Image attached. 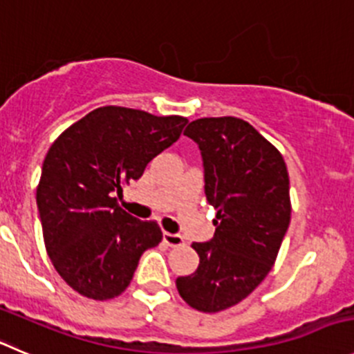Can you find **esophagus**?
Here are the masks:
<instances>
[{
  "mask_svg": "<svg viewBox=\"0 0 354 354\" xmlns=\"http://www.w3.org/2000/svg\"><path fill=\"white\" fill-rule=\"evenodd\" d=\"M163 240L168 247H183L184 245V238L180 234H174V233H165Z\"/></svg>",
  "mask_w": 354,
  "mask_h": 354,
  "instance_id": "esophagus-1",
  "label": "esophagus"
}]
</instances>
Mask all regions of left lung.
<instances>
[{
  "mask_svg": "<svg viewBox=\"0 0 354 354\" xmlns=\"http://www.w3.org/2000/svg\"><path fill=\"white\" fill-rule=\"evenodd\" d=\"M184 136L200 147L217 215L214 238L193 243L198 269L175 285L193 309L218 313L247 299L278 257L292 214L288 171L280 151L240 118H200Z\"/></svg>",
  "mask_w": 354,
  "mask_h": 354,
  "instance_id": "obj_1",
  "label": "left lung"
}]
</instances>
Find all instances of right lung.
Listing matches in <instances>:
<instances>
[{
    "mask_svg": "<svg viewBox=\"0 0 354 354\" xmlns=\"http://www.w3.org/2000/svg\"><path fill=\"white\" fill-rule=\"evenodd\" d=\"M187 118L97 107L64 130L46 153L36 189L46 254L83 297L109 301L127 290L139 259L163 238L156 221L118 205L123 186L180 137Z\"/></svg>",
    "mask_w": 354,
    "mask_h": 354,
    "instance_id": "1",
    "label": "right lung"
}]
</instances>
